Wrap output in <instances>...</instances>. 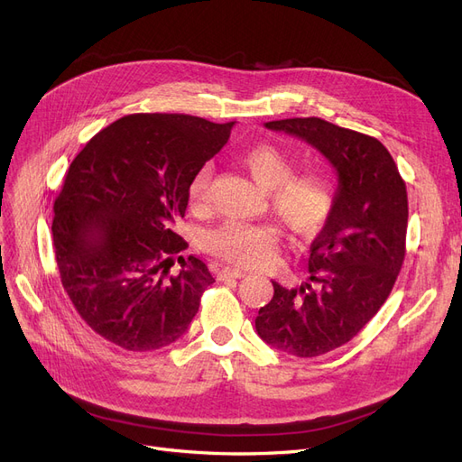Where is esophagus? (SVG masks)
<instances>
[{"label": "esophagus", "instance_id": "34e87169", "mask_svg": "<svg viewBox=\"0 0 462 462\" xmlns=\"http://www.w3.org/2000/svg\"><path fill=\"white\" fill-rule=\"evenodd\" d=\"M246 273L243 272V269H236V267H224L219 272V279L226 281V279H241L245 277Z\"/></svg>", "mask_w": 462, "mask_h": 462}]
</instances>
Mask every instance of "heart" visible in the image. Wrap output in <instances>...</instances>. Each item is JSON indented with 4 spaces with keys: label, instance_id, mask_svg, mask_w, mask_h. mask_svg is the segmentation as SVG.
<instances>
[{
    "label": "heart",
    "instance_id": "b5f03b06",
    "mask_svg": "<svg viewBox=\"0 0 462 462\" xmlns=\"http://www.w3.org/2000/svg\"><path fill=\"white\" fill-rule=\"evenodd\" d=\"M262 187L272 189V210L282 227L300 238L319 235L337 206V189L319 171L296 173V161L272 143H260L238 154ZM212 180V164H204L189 185L190 202H202ZM206 248L236 265L260 267L272 260L279 236L272 226L229 219L206 235Z\"/></svg>",
    "mask_w": 462,
    "mask_h": 462
}]
</instances>
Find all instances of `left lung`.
<instances>
[{
  "label": "left lung",
  "instance_id": "1",
  "mask_svg": "<svg viewBox=\"0 0 462 462\" xmlns=\"http://www.w3.org/2000/svg\"><path fill=\"white\" fill-rule=\"evenodd\" d=\"M310 143L338 171L337 206L310 248V282L260 308V338L296 357H317L357 337L390 296L405 260L407 189L378 139L321 118L265 124Z\"/></svg>",
  "mask_w": 462,
  "mask_h": 462
}]
</instances>
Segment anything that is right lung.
Instances as JSON below:
<instances>
[{"mask_svg":"<svg viewBox=\"0 0 462 462\" xmlns=\"http://www.w3.org/2000/svg\"><path fill=\"white\" fill-rule=\"evenodd\" d=\"M235 122L189 115H128L89 139L55 199L53 248L62 289L78 315L128 352L181 338L214 282L206 263L173 256V231L189 185L226 145Z\"/></svg>","mask_w":462,"mask_h":462,"instance_id":"1","label":"right lung"}]
</instances>
